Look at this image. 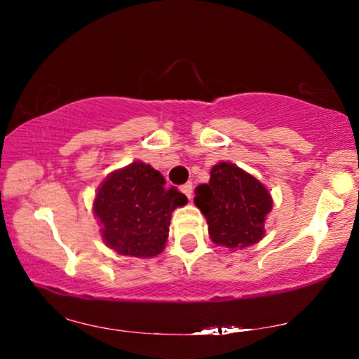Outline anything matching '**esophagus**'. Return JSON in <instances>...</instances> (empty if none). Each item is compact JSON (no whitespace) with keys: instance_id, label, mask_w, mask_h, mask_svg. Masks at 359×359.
<instances>
[{"instance_id":"esophagus-1","label":"esophagus","mask_w":359,"mask_h":359,"mask_svg":"<svg viewBox=\"0 0 359 359\" xmlns=\"http://www.w3.org/2000/svg\"><path fill=\"white\" fill-rule=\"evenodd\" d=\"M181 191H183V194L186 196V198L191 199L193 198V183H186L181 186Z\"/></svg>"}]
</instances>
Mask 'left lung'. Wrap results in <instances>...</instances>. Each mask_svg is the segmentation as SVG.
Masks as SVG:
<instances>
[{
	"label": "left lung",
	"mask_w": 359,
	"mask_h": 359,
	"mask_svg": "<svg viewBox=\"0 0 359 359\" xmlns=\"http://www.w3.org/2000/svg\"><path fill=\"white\" fill-rule=\"evenodd\" d=\"M194 204L208 220L209 237L215 245L242 250L264 237L273 199L255 176L220 161L210 170L209 183L196 188Z\"/></svg>",
	"instance_id": "1"
}]
</instances>
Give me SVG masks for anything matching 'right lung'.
Instances as JSON below:
<instances>
[{"label": "right lung", "mask_w": 359, "mask_h": 359, "mask_svg": "<svg viewBox=\"0 0 359 359\" xmlns=\"http://www.w3.org/2000/svg\"><path fill=\"white\" fill-rule=\"evenodd\" d=\"M160 171L134 161L116 170L97 188L93 212L107 247L124 257L151 258L163 252L171 212L188 203Z\"/></svg>", "instance_id": "right-lung-1"}]
</instances>
